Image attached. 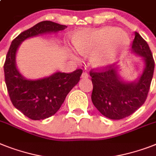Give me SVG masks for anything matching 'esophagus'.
I'll list each match as a JSON object with an SVG mask.
<instances>
[{
    "label": "esophagus",
    "instance_id": "esophagus-1",
    "mask_svg": "<svg viewBox=\"0 0 156 156\" xmlns=\"http://www.w3.org/2000/svg\"><path fill=\"white\" fill-rule=\"evenodd\" d=\"M88 77H89V74H88V73H87V72L84 71L82 74V78H88Z\"/></svg>",
    "mask_w": 156,
    "mask_h": 156
}]
</instances>
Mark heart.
Segmentation results:
<instances>
[{"label": "heart", "mask_w": 156, "mask_h": 156, "mask_svg": "<svg viewBox=\"0 0 156 156\" xmlns=\"http://www.w3.org/2000/svg\"><path fill=\"white\" fill-rule=\"evenodd\" d=\"M129 43L127 34L113 27L79 31L73 38V45L78 54L84 55L92 52L91 62L96 66L110 64Z\"/></svg>", "instance_id": "heart-1"}]
</instances>
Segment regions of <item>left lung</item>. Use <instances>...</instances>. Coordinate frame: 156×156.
<instances>
[{
	"label": "left lung",
	"mask_w": 156,
	"mask_h": 156,
	"mask_svg": "<svg viewBox=\"0 0 156 156\" xmlns=\"http://www.w3.org/2000/svg\"><path fill=\"white\" fill-rule=\"evenodd\" d=\"M131 49L144 58L145 68L140 79L134 82L120 80L117 67L107 66L90 71L93 84L91 100L98 111L111 119L128 117L144 104L150 90L155 61L149 45L137 32Z\"/></svg>",
	"instance_id": "1"
}]
</instances>
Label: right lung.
Instances as JSON below:
<instances>
[{
	"label": "right lung",
	"mask_w": 156,
	"mask_h": 156,
	"mask_svg": "<svg viewBox=\"0 0 156 156\" xmlns=\"http://www.w3.org/2000/svg\"><path fill=\"white\" fill-rule=\"evenodd\" d=\"M66 28V25L53 21H41L19 34L9 49L4 64L9 95L12 105L30 119H45L56 113L68 93L79 82L82 69H78L69 74L57 72L38 80L26 79L16 69V50L25 39L45 33H56Z\"/></svg>",
	"instance_id": "right-lung-1"
}]
</instances>
